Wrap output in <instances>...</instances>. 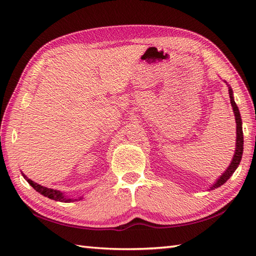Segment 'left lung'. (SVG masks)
I'll use <instances>...</instances> for the list:
<instances>
[{
	"mask_svg": "<svg viewBox=\"0 0 256 256\" xmlns=\"http://www.w3.org/2000/svg\"><path fill=\"white\" fill-rule=\"evenodd\" d=\"M229 94H230V101H231V106L233 108V112H234V116H236V152H234V156H233V160L231 162V164L228 167V170L222 174L220 178L216 180L212 186L210 187V190H214L216 188H218L222 186L228 179H229L233 172H236L238 166L240 165V162L242 158V154H243V131H242V120L240 116V111H238V108L236 106V103L233 99V91L229 86Z\"/></svg>",
	"mask_w": 256,
	"mask_h": 256,
	"instance_id": "left-lung-1",
	"label": "left lung"
}]
</instances>
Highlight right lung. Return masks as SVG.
Instances as JSON below:
<instances>
[{
	"label": "right lung",
	"mask_w": 256,
	"mask_h": 256,
	"mask_svg": "<svg viewBox=\"0 0 256 256\" xmlns=\"http://www.w3.org/2000/svg\"><path fill=\"white\" fill-rule=\"evenodd\" d=\"M22 175H23V177L26 179L27 182H28V184H30V186L34 188L36 192H38L40 194H42V196H45V197H48L50 199H52V200H56V201H60V202H72V201H74L77 199H70V198H66L64 196L62 192H58V190H54V189H50V188H46V187H42L40 186V184H38L36 182H34L32 180H30V179L27 178L23 172H22Z\"/></svg>",
	"instance_id": "right-lung-1"
}]
</instances>
